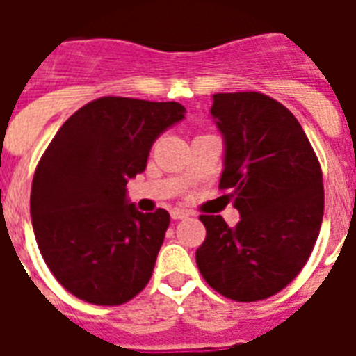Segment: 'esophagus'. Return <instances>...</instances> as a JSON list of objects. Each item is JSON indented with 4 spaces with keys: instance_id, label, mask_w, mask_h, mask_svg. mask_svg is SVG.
I'll return each instance as SVG.
<instances>
[{
    "instance_id": "1",
    "label": "esophagus",
    "mask_w": 356,
    "mask_h": 356,
    "mask_svg": "<svg viewBox=\"0 0 356 356\" xmlns=\"http://www.w3.org/2000/svg\"><path fill=\"white\" fill-rule=\"evenodd\" d=\"M188 216H190V212L181 211V209H173V211H172L173 220H186Z\"/></svg>"
}]
</instances>
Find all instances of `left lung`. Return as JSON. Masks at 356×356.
<instances>
[{"label":"left lung","mask_w":356,"mask_h":356,"mask_svg":"<svg viewBox=\"0 0 356 356\" xmlns=\"http://www.w3.org/2000/svg\"><path fill=\"white\" fill-rule=\"evenodd\" d=\"M223 136L220 188H231L240 222L201 214L205 242L195 251L201 275L234 301H259L296 279L323 220V177L303 127L259 92L212 96Z\"/></svg>","instance_id":"obj_1"}]
</instances>
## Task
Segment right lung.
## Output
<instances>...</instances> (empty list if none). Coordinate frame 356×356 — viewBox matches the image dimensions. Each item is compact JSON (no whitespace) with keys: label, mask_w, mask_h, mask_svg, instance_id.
<instances>
[{"label":"right lung","mask_w":356,"mask_h":356,"mask_svg":"<svg viewBox=\"0 0 356 356\" xmlns=\"http://www.w3.org/2000/svg\"><path fill=\"white\" fill-rule=\"evenodd\" d=\"M184 113L175 102L99 97L47 145L33 179L31 220L47 268L75 298L113 307L149 282L170 214L136 211L125 186Z\"/></svg>","instance_id":"right-lung-1"}]
</instances>
